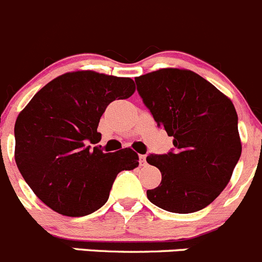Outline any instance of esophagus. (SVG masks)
I'll return each instance as SVG.
<instances>
[{
  "label": "esophagus",
  "instance_id": "obj_1",
  "mask_svg": "<svg viewBox=\"0 0 262 262\" xmlns=\"http://www.w3.org/2000/svg\"><path fill=\"white\" fill-rule=\"evenodd\" d=\"M146 164H147V163H146V155H139V165H141V167H145Z\"/></svg>",
  "mask_w": 262,
  "mask_h": 262
}]
</instances>
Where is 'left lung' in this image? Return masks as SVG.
Masks as SVG:
<instances>
[{"instance_id": "obj_1", "label": "left lung", "mask_w": 262, "mask_h": 262, "mask_svg": "<svg viewBox=\"0 0 262 262\" xmlns=\"http://www.w3.org/2000/svg\"><path fill=\"white\" fill-rule=\"evenodd\" d=\"M137 90L158 126L173 137V148L148 155L161 182L147 190L152 204L192 213L211 204L230 181L242 154L233 102L202 76L163 68L136 77Z\"/></svg>"}]
</instances>
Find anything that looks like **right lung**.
I'll list each match as a JSON object with an SVG mask.
<instances>
[{"instance_id": "1", "label": "right lung", "mask_w": 262, "mask_h": 262, "mask_svg": "<svg viewBox=\"0 0 262 262\" xmlns=\"http://www.w3.org/2000/svg\"><path fill=\"white\" fill-rule=\"evenodd\" d=\"M136 90L129 77L94 71L68 72L35 94L15 123L19 172L53 211L86 216L107 202L121 170L138 167L132 148L103 152L97 128L107 106Z\"/></svg>"}]
</instances>
